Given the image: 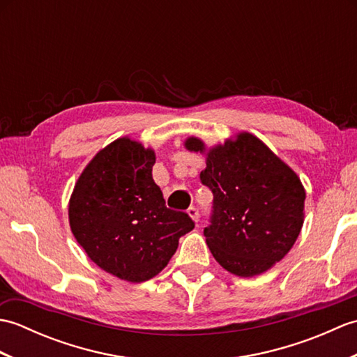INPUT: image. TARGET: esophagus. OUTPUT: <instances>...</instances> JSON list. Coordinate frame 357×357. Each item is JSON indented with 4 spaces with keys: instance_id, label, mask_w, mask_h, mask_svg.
<instances>
[{
    "instance_id": "esophagus-1",
    "label": "esophagus",
    "mask_w": 357,
    "mask_h": 357,
    "mask_svg": "<svg viewBox=\"0 0 357 357\" xmlns=\"http://www.w3.org/2000/svg\"><path fill=\"white\" fill-rule=\"evenodd\" d=\"M187 213H188V216H190L195 222H198L199 221V210L196 208V207H190L187 210Z\"/></svg>"
}]
</instances>
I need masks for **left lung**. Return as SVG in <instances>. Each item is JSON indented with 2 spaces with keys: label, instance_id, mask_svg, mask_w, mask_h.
Instances as JSON below:
<instances>
[{
  "label": "left lung",
  "instance_id": "left-lung-1",
  "mask_svg": "<svg viewBox=\"0 0 357 357\" xmlns=\"http://www.w3.org/2000/svg\"><path fill=\"white\" fill-rule=\"evenodd\" d=\"M184 146L206 155L201 183L213 192V215L204 236L219 265L252 278L284 259L304 225L305 188L291 167L248 132L210 149L196 136Z\"/></svg>",
  "mask_w": 357,
  "mask_h": 357
}]
</instances>
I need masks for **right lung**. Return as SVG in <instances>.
<instances>
[{"label":"right lung","mask_w":357,"mask_h":357,"mask_svg":"<svg viewBox=\"0 0 357 357\" xmlns=\"http://www.w3.org/2000/svg\"><path fill=\"white\" fill-rule=\"evenodd\" d=\"M155 150L128 136L101 149L82 170L69 201L75 239L98 267L127 282L161 273L192 218L165 207L153 176Z\"/></svg>","instance_id":"add662e5"}]
</instances>
